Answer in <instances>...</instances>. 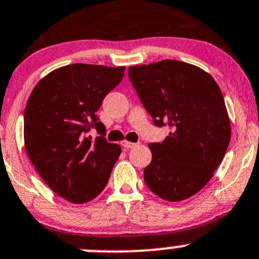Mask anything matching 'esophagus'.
I'll list each match as a JSON object with an SVG mask.
<instances>
[{"label":"esophagus","mask_w":259,"mask_h":259,"mask_svg":"<svg viewBox=\"0 0 259 259\" xmlns=\"http://www.w3.org/2000/svg\"><path fill=\"white\" fill-rule=\"evenodd\" d=\"M135 145H137V144H135V143L126 142V140H124V142H121V146H122V148H125V149H132V148H134Z\"/></svg>","instance_id":"34e87169"}]
</instances>
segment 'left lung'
I'll use <instances>...</instances> for the list:
<instances>
[{"instance_id": "obj_1", "label": "left lung", "mask_w": 259, "mask_h": 259, "mask_svg": "<svg viewBox=\"0 0 259 259\" xmlns=\"http://www.w3.org/2000/svg\"><path fill=\"white\" fill-rule=\"evenodd\" d=\"M129 79L155 126L171 129L150 143L146 187L168 202L199 192L222 163L231 124L218 83L205 71L178 60L129 67Z\"/></svg>"}]
</instances>
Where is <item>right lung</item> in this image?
<instances>
[{
  "label": "right lung",
  "mask_w": 259,
  "mask_h": 259,
  "mask_svg": "<svg viewBox=\"0 0 259 259\" xmlns=\"http://www.w3.org/2000/svg\"><path fill=\"white\" fill-rule=\"evenodd\" d=\"M125 67L72 64L37 82L23 114L25 149L44 182L71 203L98 197L121 148L105 139L96 111L121 82ZM96 128L95 141L85 134Z\"/></svg>",
  "instance_id": "add662e5"
}]
</instances>
